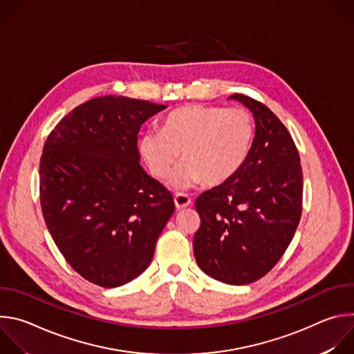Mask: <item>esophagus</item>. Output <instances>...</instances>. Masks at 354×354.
I'll use <instances>...</instances> for the list:
<instances>
[{
    "mask_svg": "<svg viewBox=\"0 0 354 354\" xmlns=\"http://www.w3.org/2000/svg\"><path fill=\"white\" fill-rule=\"evenodd\" d=\"M174 201H175V207L176 210H183L186 209L189 205H190V197L187 194H183V193H178L175 197H174Z\"/></svg>",
    "mask_w": 354,
    "mask_h": 354,
    "instance_id": "1",
    "label": "esophagus"
}]
</instances>
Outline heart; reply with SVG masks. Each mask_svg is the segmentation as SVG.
Segmentation results:
<instances>
[{"label": "heart", "mask_w": 354, "mask_h": 354, "mask_svg": "<svg viewBox=\"0 0 354 354\" xmlns=\"http://www.w3.org/2000/svg\"><path fill=\"white\" fill-rule=\"evenodd\" d=\"M255 122L243 108L185 105L169 112L161 130H148L138 151L149 172L167 179L179 161L171 185L186 190L205 182L220 186L232 179L249 158Z\"/></svg>", "instance_id": "obj_1"}]
</instances>
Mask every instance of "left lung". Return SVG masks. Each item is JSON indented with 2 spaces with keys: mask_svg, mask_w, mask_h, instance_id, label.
<instances>
[{
  "mask_svg": "<svg viewBox=\"0 0 354 354\" xmlns=\"http://www.w3.org/2000/svg\"><path fill=\"white\" fill-rule=\"evenodd\" d=\"M228 99L254 115L255 140L232 179L197 197L193 250L207 276L242 286L269 273L290 245L302 212V169L290 133L268 106L241 93Z\"/></svg>",
  "mask_w": 354,
  "mask_h": 354,
  "instance_id": "1",
  "label": "left lung"
}]
</instances>
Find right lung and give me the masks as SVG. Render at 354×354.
I'll return each mask as SVG.
<instances>
[{
  "label": "right lung",
  "instance_id": "1",
  "mask_svg": "<svg viewBox=\"0 0 354 354\" xmlns=\"http://www.w3.org/2000/svg\"><path fill=\"white\" fill-rule=\"evenodd\" d=\"M165 105L99 96L48 134L40 158V206L70 266L100 287H119L153 261L175 212L174 197L140 165L137 134Z\"/></svg>",
  "mask_w": 354,
  "mask_h": 354
}]
</instances>
